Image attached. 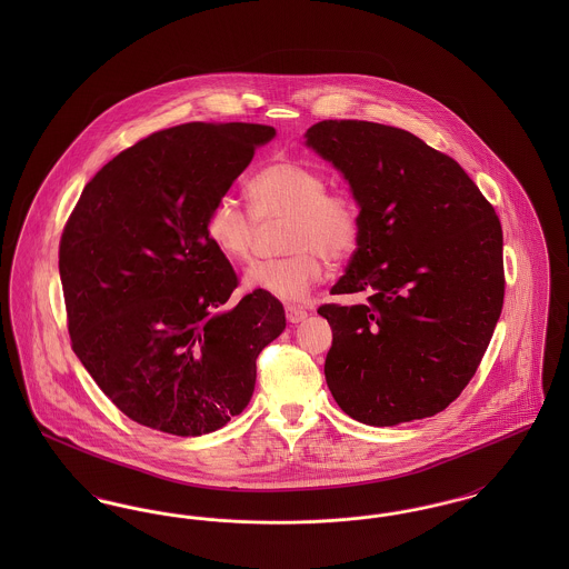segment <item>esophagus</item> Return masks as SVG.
<instances>
[{"label":"esophagus","mask_w":569,"mask_h":569,"mask_svg":"<svg viewBox=\"0 0 569 569\" xmlns=\"http://www.w3.org/2000/svg\"><path fill=\"white\" fill-rule=\"evenodd\" d=\"M307 316H309V313H307L305 307H300V305H286V318H288V322H292V325L305 322Z\"/></svg>","instance_id":"esophagus-1"}]
</instances>
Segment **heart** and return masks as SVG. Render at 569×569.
Masks as SVG:
<instances>
[{
	"label": "heart",
	"mask_w": 569,
	"mask_h": 569,
	"mask_svg": "<svg viewBox=\"0 0 569 569\" xmlns=\"http://www.w3.org/2000/svg\"><path fill=\"white\" fill-rule=\"evenodd\" d=\"M251 213L230 196H221L204 216V234L232 264L251 253L260 223L286 219L283 258L253 264L247 288L300 302L325 281L328 259L346 262L362 239V207L350 191L328 190V177L307 163L281 160L264 166L247 181Z\"/></svg>",
	"instance_id": "b5f03b06"
}]
</instances>
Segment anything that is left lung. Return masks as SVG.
I'll return each instance as SVG.
<instances>
[{
    "label": "left lung",
    "mask_w": 569,
    "mask_h": 569,
    "mask_svg": "<svg viewBox=\"0 0 569 569\" xmlns=\"http://www.w3.org/2000/svg\"><path fill=\"white\" fill-rule=\"evenodd\" d=\"M307 144L335 163L365 228L326 302L332 328L326 383L371 427L431 418L476 376L501 316L503 232L492 204L450 156L371 121H320Z\"/></svg>",
    "instance_id": "1"
}]
</instances>
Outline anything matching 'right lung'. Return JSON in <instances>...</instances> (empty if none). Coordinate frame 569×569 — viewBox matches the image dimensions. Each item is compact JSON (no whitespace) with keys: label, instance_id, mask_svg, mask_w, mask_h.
Masks as SVG:
<instances>
[{"label":"right lung","instance_id":"add662e5","mask_svg":"<svg viewBox=\"0 0 569 569\" xmlns=\"http://www.w3.org/2000/svg\"><path fill=\"white\" fill-rule=\"evenodd\" d=\"M274 128L183 123L144 136L84 186L59 241L72 350L138 425L198 437L243 411L256 358L286 328L253 290L237 305L232 264L204 216Z\"/></svg>","mask_w":569,"mask_h":569}]
</instances>
